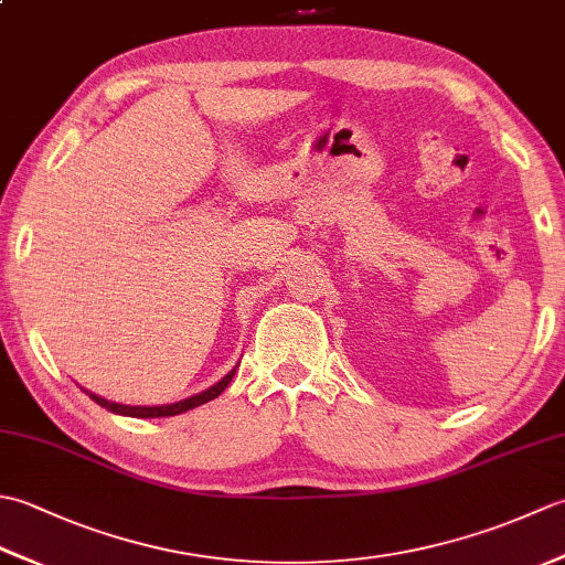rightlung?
I'll use <instances>...</instances> for the list:
<instances>
[{
  "label": "right lung",
  "instance_id": "right-lung-1",
  "mask_svg": "<svg viewBox=\"0 0 565 565\" xmlns=\"http://www.w3.org/2000/svg\"><path fill=\"white\" fill-rule=\"evenodd\" d=\"M237 366H239V362L235 364V369L227 371V374L218 383H213L211 388L201 391L196 395H189V398L179 401V403H170V405H124V403L106 401V398H102V395H97V393H89V391H84V393H87L94 403L106 407V411H111L116 415H128V417H172V415H182V413L191 411V407H199L203 403L218 398V395L227 388V383L233 381Z\"/></svg>",
  "mask_w": 565,
  "mask_h": 565
}]
</instances>
